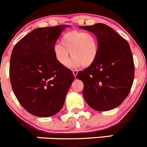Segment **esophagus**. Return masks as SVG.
<instances>
[{
    "label": "esophagus",
    "mask_w": 147,
    "mask_h": 147,
    "mask_svg": "<svg viewBox=\"0 0 147 147\" xmlns=\"http://www.w3.org/2000/svg\"><path fill=\"white\" fill-rule=\"evenodd\" d=\"M78 71L77 70H74L73 71V74H74V77H75V78H76V76H77V74H78Z\"/></svg>",
    "instance_id": "obj_1"
}]
</instances>
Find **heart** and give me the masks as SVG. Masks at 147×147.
Instances as JSON below:
<instances>
[{
	"label": "heart",
	"mask_w": 147,
	"mask_h": 147,
	"mask_svg": "<svg viewBox=\"0 0 147 147\" xmlns=\"http://www.w3.org/2000/svg\"><path fill=\"white\" fill-rule=\"evenodd\" d=\"M53 51L56 61L62 66L68 64L71 53L73 59L69 63L70 67L82 65L88 67L95 62L98 56V40L94 33L72 30L62 36L61 43H56L53 46Z\"/></svg>",
	"instance_id": "b5f03b06"
}]
</instances>
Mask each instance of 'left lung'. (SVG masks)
Wrapping results in <instances>:
<instances>
[{
  "instance_id": "1",
  "label": "left lung",
  "mask_w": 147,
  "mask_h": 147,
  "mask_svg": "<svg viewBox=\"0 0 147 147\" xmlns=\"http://www.w3.org/2000/svg\"><path fill=\"white\" fill-rule=\"evenodd\" d=\"M79 28L94 33L98 43L96 60L76 76L84 84V99L96 111L113 109L122 104L133 84L134 64L130 46L106 24Z\"/></svg>"
}]
</instances>
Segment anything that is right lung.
Listing matches in <instances>:
<instances>
[{"label": "right lung", "instance_id": "add662e5", "mask_svg": "<svg viewBox=\"0 0 147 147\" xmlns=\"http://www.w3.org/2000/svg\"><path fill=\"white\" fill-rule=\"evenodd\" d=\"M68 27L34 29L13 49L10 61L13 91L21 106L36 117L57 114L74 80L72 71L56 61L53 51L61 33Z\"/></svg>", "mask_w": 147, "mask_h": 147}]
</instances>
